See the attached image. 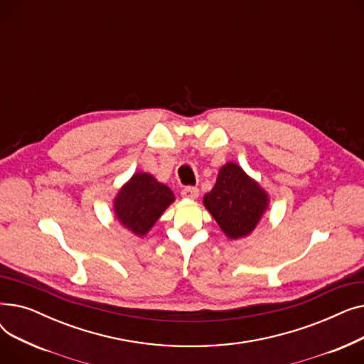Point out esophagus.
I'll use <instances>...</instances> for the list:
<instances>
[{
	"mask_svg": "<svg viewBox=\"0 0 364 364\" xmlns=\"http://www.w3.org/2000/svg\"><path fill=\"white\" fill-rule=\"evenodd\" d=\"M181 196L186 199H190V200H196L199 198V188L188 186L181 190Z\"/></svg>",
	"mask_w": 364,
	"mask_h": 364,
	"instance_id": "34e87169",
	"label": "esophagus"
}]
</instances>
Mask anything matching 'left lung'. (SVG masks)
<instances>
[{"instance_id":"1","label":"left lung","mask_w":364,"mask_h":364,"mask_svg":"<svg viewBox=\"0 0 364 364\" xmlns=\"http://www.w3.org/2000/svg\"><path fill=\"white\" fill-rule=\"evenodd\" d=\"M269 193L236 162L220 168L215 186L203 205L228 239L250 236L269 209Z\"/></svg>"}]
</instances>
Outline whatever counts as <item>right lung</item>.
<instances>
[{
    "label": "right lung",
    "instance_id": "right-lung-1",
    "mask_svg": "<svg viewBox=\"0 0 364 364\" xmlns=\"http://www.w3.org/2000/svg\"><path fill=\"white\" fill-rule=\"evenodd\" d=\"M174 200L176 196L168 186L149 172L137 171L114 196L113 214L127 230L144 237Z\"/></svg>",
    "mask_w": 364,
    "mask_h": 364
}]
</instances>
